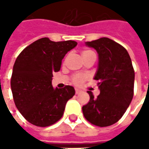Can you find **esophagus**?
Wrapping results in <instances>:
<instances>
[{
    "instance_id": "1",
    "label": "esophagus",
    "mask_w": 149,
    "mask_h": 149,
    "mask_svg": "<svg viewBox=\"0 0 149 149\" xmlns=\"http://www.w3.org/2000/svg\"><path fill=\"white\" fill-rule=\"evenodd\" d=\"M80 92H81V91H80L79 89H75V94H76V95H79V94Z\"/></svg>"
}]
</instances>
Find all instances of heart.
Segmentation results:
<instances>
[{
	"label": "heart",
	"instance_id": "1",
	"mask_svg": "<svg viewBox=\"0 0 149 149\" xmlns=\"http://www.w3.org/2000/svg\"><path fill=\"white\" fill-rule=\"evenodd\" d=\"M94 51L90 50V49H84L82 51V56H83V59L87 58L88 56L91 55V54H94ZM87 76L86 75H83V74H75L72 77V83L75 85H81L84 83V81L87 79Z\"/></svg>",
	"mask_w": 149,
	"mask_h": 149
}]
</instances>
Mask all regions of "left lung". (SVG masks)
<instances>
[{"instance_id":"8db88e82","label":"left lung","mask_w":149,"mask_h":149,"mask_svg":"<svg viewBox=\"0 0 149 149\" xmlns=\"http://www.w3.org/2000/svg\"><path fill=\"white\" fill-rule=\"evenodd\" d=\"M99 54L98 80L100 95L95 98L88 91L89 102L82 107L89 123L107 127L117 123L126 112L134 97V70L128 51L111 39L103 37L86 42Z\"/></svg>"}]
</instances>
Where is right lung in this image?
<instances>
[{"instance_id":"add662e5","label":"right lung","mask_w":149,"mask_h":149,"mask_svg":"<svg viewBox=\"0 0 149 149\" xmlns=\"http://www.w3.org/2000/svg\"><path fill=\"white\" fill-rule=\"evenodd\" d=\"M77 42H54L41 38L28 45L16 58L10 79L15 104L29 123L47 127L62 118L67 101L75 94L74 87L52 86L53 73L60 70L62 60Z\"/></svg>"}]
</instances>
